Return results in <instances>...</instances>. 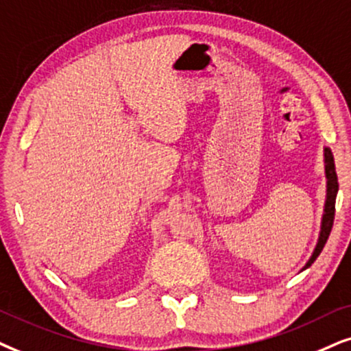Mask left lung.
Listing matches in <instances>:
<instances>
[{
  "mask_svg": "<svg viewBox=\"0 0 351 351\" xmlns=\"http://www.w3.org/2000/svg\"><path fill=\"white\" fill-rule=\"evenodd\" d=\"M324 168H326V180H328V184H326V204H324V213H322L321 219V231L319 237H317V244L313 250L310 260L306 261V265L303 266V269L310 268L317 256H319L321 250L324 249L326 242H328V237L330 234V230H332L334 224V215H335V197H337L339 191V183H337V173H335V163H334V156L332 151L329 147H324Z\"/></svg>",
  "mask_w": 351,
  "mask_h": 351,
  "instance_id": "8db88e82",
  "label": "left lung"
}]
</instances>
